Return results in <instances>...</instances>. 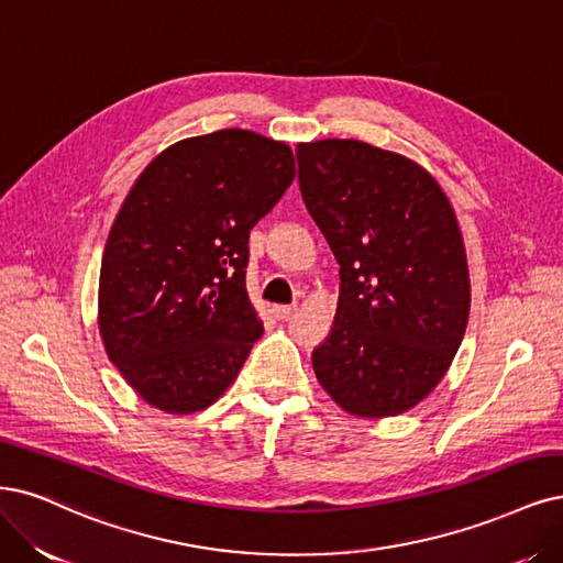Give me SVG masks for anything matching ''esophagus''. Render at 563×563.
Here are the masks:
<instances>
[{
    "label": "esophagus",
    "instance_id": "34e87169",
    "mask_svg": "<svg viewBox=\"0 0 563 563\" xmlns=\"http://www.w3.org/2000/svg\"><path fill=\"white\" fill-rule=\"evenodd\" d=\"M294 309H296L294 305H275V307H273V314L284 321V319H288L290 314H294Z\"/></svg>",
    "mask_w": 563,
    "mask_h": 563
}]
</instances>
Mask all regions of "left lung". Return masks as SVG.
<instances>
[{"mask_svg":"<svg viewBox=\"0 0 563 563\" xmlns=\"http://www.w3.org/2000/svg\"><path fill=\"white\" fill-rule=\"evenodd\" d=\"M296 156L305 207L340 263L314 373L349 415H400L433 391L466 333L471 282L452 205L417 163L358 140L298 144Z\"/></svg>","mask_w":563,"mask_h":563,"instance_id":"obj_1","label":"left lung"}]
</instances>
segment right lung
<instances>
[{
    "label": "right lung",
    "mask_w": 563,
    "mask_h": 563,
    "mask_svg": "<svg viewBox=\"0 0 563 563\" xmlns=\"http://www.w3.org/2000/svg\"><path fill=\"white\" fill-rule=\"evenodd\" d=\"M296 179L294 151L251 130L169 146L134 181L100 269V333L146 402L196 412L263 335L246 296L249 232Z\"/></svg>",
    "instance_id": "add662e5"
}]
</instances>
